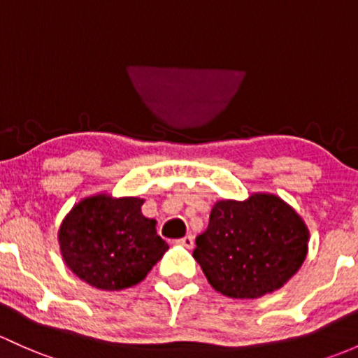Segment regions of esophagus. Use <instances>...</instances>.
I'll return each instance as SVG.
<instances>
[{"mask_svg":"<svg viewBox=\"0 0 358 358\" xmlns=\"http://www.w3.org/2000/svg\"><path fill=\"white\" fill-rule=\"evenodd\" d=\"M178 243H180V245L187 247V248H192V247H194V236H192V235L183 236L182 240H178Z\"/></svg>","mask_w":358,"mask_h":358,"instance_id":"1","label":"esophagus"}]
</instances>
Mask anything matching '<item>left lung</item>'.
I'll use <instances>...</instances> for the list:
<instances>
[{
    "instance_id": "obj_1",
    "label": "left lung",
    "mask_w": 358,
    "mask_h": 358,
    "mask_svg": "<svg viewBox=\"0 0 358 358\" xmlns=\"http://www.w3.org/2000/svg\"><path fill=\"white\" fill-rule=\"evenodd\" d=\"M308 229L287 202L271 194L220 201L195 238V261L210 287L231 299H259L281 288L307 255Z\"/></svg>"
}]
</instances>
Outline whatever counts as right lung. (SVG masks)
I'll use <instances>...</instances> for the list:
<instances>
[{"label": "right lung", "instance_id": "add662e5", "mask_svg": "<svg viewBox=\"0 0 358 358\" xmlns=\"http://www.w3.org/2000/svg\"><path fill=\"white\" fill-rule=\"evenodd\" d=\"M142 204L138 197L99 194L73 206L58 231L65 264L94 288L115 292L141 283L168 250Z\"/></svg>", "mask_w": 358, "mask_h": 358}]
</instances>
